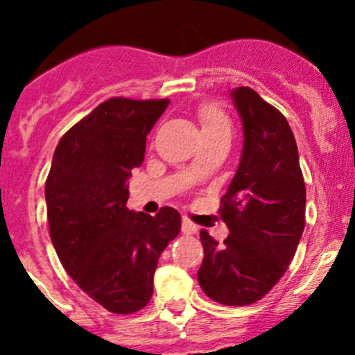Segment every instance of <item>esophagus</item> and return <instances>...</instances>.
<instances>
[{"instance_id": "1", "label": "esophagus", "mask_w": 355, "mask_h": 355, "mask_svg": "<svg viewBox=\"0 0 355 355\" xmlns=\"http://www.w3.org/2000/svg\"><path fill=\"white\" fill-rule=\"evenodd\" d=\"M198 230H199L198 225L192 223V221L189 220L187 216L182 218V232H184V234H187V235H194V234H198Z\"/></svg>"}]
</instances>
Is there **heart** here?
I'll return each mask as SVG.
<instances>
[{"label":"heart","mask_w":355,"mask_h":355,"mask_svg":"<svg viewBox=\"0 0 355 355\" xmlns=\"http://www.w3.org/2000/svg\"><path fill=\"white\" fill-rule=\"evenodd\" d=\"M198 114L202 132L230 127V121H228L227 114H225V111L221 110L216 103H202V105L199 106Z\"/></svg>","instance_id":"1"}]
</instances>
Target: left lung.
Masks as SVG:
<instances>
[{
    "instance_id": "left-lung-1",
    "label": "left lung",
    "mask_w": 355,
    "mask_h": 355,
    "mask_svg": "<svg viewBox=\"0 0 355 355\" xmlns=\"http://www.w3.org/2000/svg\"><path fill=\"white\" fill-rule=\"evenodd\" d=\"M244 127L241 163L221 198L230 235L221 245L200 232L198 282L209 299L247 306L287 271L306 225V185L287 118L250 87L230 92Z\"/></svg>"
}]
</instances>
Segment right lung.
Returning <instances> with one entry per match:
<instances>
[{
  "label": "right lung",
  "instance_id": "add662e5",
  "mask_svg": "<svg viewBox=\"0 0 355 355\" xmlns=\"http://www.w3.org/2000/svg\"><path fill=\"white\" fill-rule=\"evenodd\" d=\"M170 99L111 98L62 137L46 180L49 235L71 280L114 314L151 300L161 252L180 234V214L156 216L127 207L132 170L146 135Z\"/></svg>",
  "mask_w": 355,
  "mask_h": 355
}]
</instances>
